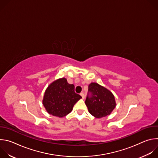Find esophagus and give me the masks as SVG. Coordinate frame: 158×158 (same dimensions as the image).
Listing matches in <instances>:
<instances>
[{"label":"esophagus","instance_id":"1","mask_svg":"<svg viewBox=\"0 0 158 158\" xmlns=\"http://www.w3.org/2000/svg\"><path fill=\"white\" fill-rule=\"evenodd\" d=\"M80 95L81 96V97H82V99H84V98H85V96H84V93H81V94H80Z\"/></svg>","mask_w":158,"mask_h":158}]
</instances>
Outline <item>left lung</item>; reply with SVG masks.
Returning a JSON list of instances; mask_svg holds the SVG:
<instances>
[{
	"label": "left lung",
	"mask_w": 158,
	"mask_h": 158,
	"mask_svg": "<svg viewBox=\"0 0 158 158\" xmlns=\"http://www.w3.org/2000/svg\"><path fill=\"white\" fill-rule=\"evenodd\" d=\"M91 96H87L85 104L89 113L96 118L110 114L116 106L115 98L109 90L96 82L89 85Z\"/></svg>",
	"instance_id": "left-lung-1"
}]
</instances>
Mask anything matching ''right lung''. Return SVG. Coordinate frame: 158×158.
<instances>
[{
    "label": "right lung",
    "instance_id": "right-lung-1",
    "mask_svg": "<svg viewBox=\"0 0 158 158\" xmlns=\"http://www.w3.org/2000/svg\"><path fill=\"white\" fill-rule=\"evenodd\" d=\"M81 98L74 92V85L69 84L62 77L49 84L45 91L42 104L49 114L63 118L70 113Z\"/></svg>",
    "mask_w": 158,
    "mask_h": 158
}]
</instances>
